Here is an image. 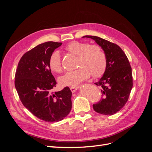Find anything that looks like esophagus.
I'll return each instance as SVG.
<instances>
[{"label":"esophagus","mask_w":152,"mask_h":152,"mask_svg":"<svg viewBox=\"0 0 152 152\" xmlns=\"http://www.w3.org/2000/svg\"><path fill=\"white\" fill-rule=\"evenodd\" d=\"M78 88H79V87H70V90L72 91V93H75V92L78 89Z\"/></svg>","instance_id":"34e87169"}]
</instances>
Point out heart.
Returning <instances> with one entry per match:
<instances>
[{
	"label": "heart",
	"instance_id": "obj_1",
	"mask_svg": "<svg viewBox=\"0 0 152 152\" xmlns=\"http://www.w3.org/2000/svg\"><path fill=\"white\" fill-rule=\"evenodd\" d=\"M65 49L78 56V63L81 67L76 70L67 72L59 77L58 82L61 86H77L89 78L90 72L94 77H99L104 72L107 68V57L102 49L98 45H89L84 42L73 41L66 45ZM49 66L53 72H61V56L58 50L50 55Z\"/></svg>",
	"mask_w": 152,
	"mask_h": 152
}]
</instances>
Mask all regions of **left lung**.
I'll use <instances>...</instances> for the list:
<instances>
[{"label":"left lung","mask_w":152,"mask_h":152,"mask_svg":"<svg viewBox=\"0 0 152 152\" xmlns=\"http://www.w3.org/2000/svg\"><path fill=\"white\" fill-rule=\"evenodd\" d=\"M99 45L106 54L107 68L95 84L102 87L103 98L93 104L94 111L112 115L123 108L132 87V69L126 54L118 45L96 36L86 35Z\"/></svg>","instance_id":"1"}]
</instances>
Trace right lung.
I'll list each match as a JSON object with an SVG mask.
<instances>
[{"label":"right lung","instance_id":"right-lung-1","mask_svg":"<svg viewBox=\"0 0 152 152\" xmlns=\"http://www.w3.org/2000/svg\"><path fill=\"white\" fill-rule=\"evenodd\" d=\"M62 43L46 42L23 56L18 63L15 85L24 107L37 118L48 122L62 121L72 109L68 87L53 93L56 82L49 66L54 50Z\"/></svg>","mask_w":152,"mask_h":152}]
</instances>
